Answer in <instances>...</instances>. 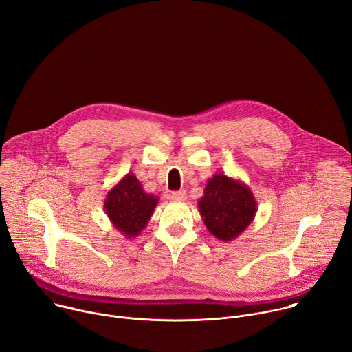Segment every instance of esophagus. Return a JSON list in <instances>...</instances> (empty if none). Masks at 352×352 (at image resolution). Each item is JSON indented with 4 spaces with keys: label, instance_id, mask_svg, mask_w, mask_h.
Masks as SVG:
<instances>
[{
    "label": "esophagus",
    "instance_id": "obj_1",
    "mask_svg": "<svg viewBox=\"0 0 352 352\" xmlns=\"http://www.w3.org/2000/svg\"><path fill=\"white\" fill-rule=\"evenodd\" d=\"M170 199L175 200V202H184L186 199V193L185 190H178V192H171L170 193Z\"/></svg>",
    "mask_w": 352,
    "mask_h": 352
}]
</instances>
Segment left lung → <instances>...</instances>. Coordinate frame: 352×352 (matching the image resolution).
I'll return each instance as SVG.
<instances>
[{
  "instance_id": "left-lung-1",
  "label": "left lung",
  "mask_w": 352,
  "mask_h": 352,
  "mask_svg": "<svg viewBox=\"0 0 352 352\" xmlns=\"http://www.w3.org/2000/svg\"><path fill=\"white\" fill-rule=\"evenodd\" d=\"M197 209L210 234L230 242L254 221L258 204L250 188L235 178L217 173L209 178Z\"/></svg>"
}]
</instances>
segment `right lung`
I'll use <instances>...</instances> for the list:
<instances>
[{"mask_svg":"<svg viewBox=\"0 0 352 352\" xmlns=\"http://www.w3.org/2000/svg\"><path fill=\"white\" fill-rule=\"evenodd\" d=\"M159 197L146 193L133 173L122 177L104 199V210L113 227L126 239L138 236L152 219Z\"/></svg>","mask_w":352,"mask_h":352,"instance_id":"add662e5","label":"right lung"}]
</instances>
